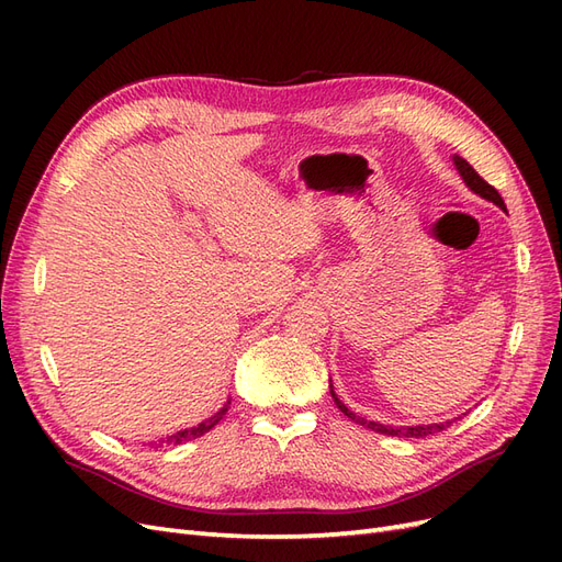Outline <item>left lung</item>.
Wrapping results in <instances>:
<instances>
[{
  "label": "left lung",
  "instance_id": "1",
  "mask_svg": "<svg viewBox=\"0 0 562 562\" xmlns=\"http://www.w3.org/2000/svg\"><path fill=\"white\" fill-rule=\"evenodd\" d=\"M452 161H454L459 176H462V180L467 182V187H469L471 192L481 194L483 199L492 201V203H495V206H499L502 211H506L502 194L495 190V187L487 184L479 173H475V171H473V166H471L467 159H462V157H457V155H454V157H452ZM330 394H333V398H335V405H337L339 411H342L349 419H353L356 424H361V427H368V429L378 431V434H386V436H405V438H424V436H431V434H438V431H443L446 427H450V422H446V424H417V427H386V424L368 422V419H363V417H359V415H353V413L349 411V407L335 396L333 384H330Z\"/></svg>",
  "mask_w": 562,
  "mask_h": 562
}]
</instances>
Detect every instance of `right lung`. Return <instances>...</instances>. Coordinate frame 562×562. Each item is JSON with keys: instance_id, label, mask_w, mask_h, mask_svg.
Wrapping results in <instances>:
<instances>
[{"instance_id": "right-lung-1", "label": "right lung", "mask_w": 562, "mask_h": 562, "mask_svg": "<svg viewBox=\"0 0 562 562\" xmlns=\"http://www.w3.org/2000/svg\"><path fill=\"white\" fill-rule=\"evenodd\" d=\"M227 411H229V401H227L223 407H220V411H217L213 417H209L206 422L196 424V427H192V429H182V431H176L173 436H166V438H161L159 443H157V448H161V446H180V443H184V440H192V438L203 436L206 431H211V429L215 427V424L227 415Z\"/></svg>"}]
</instances>
